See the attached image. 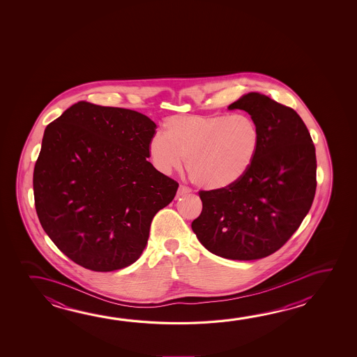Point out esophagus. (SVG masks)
<instances>
[{"instance_id":"obj_1","label":"esophagus","mask_w":357,"mask_h":357,"mask_svg":"<svg viewBox=\"0 0 357 357\" xmlns=\"http://www.w3.org/2000/svg\"><path fill=\"white\" fill-rule=\"evenodd\" d=\"M192 193V189L187 185H181L178 189V195H185V194Z\"/></svg>"}]
</instances>
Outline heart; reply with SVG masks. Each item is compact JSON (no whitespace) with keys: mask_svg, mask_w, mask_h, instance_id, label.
I'll list each match as a JSON object with an SVG mask.
<instances>
[{"mask_svg":"<svg viewBox=\"0 0 357 357\" xmlns=\"http://www.w3.org/2000/svg\"><path fill=\"white\" fill-rule=\"evenodd\" d=\"M164 133L148 143L153 165L163 174L181 169L185 159L190 179L205 189H224L250 169L260 146V130L246 114H184L168 118Z\"/></svg>","mask_w":357,"mask_h":357,"instance_id":"heart-1","label":"heart"}]
</instances>
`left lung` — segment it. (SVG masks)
<instances>
[{"mask_svg":"<svg viewBox=\"0 0 357 357\" xmlns=\"http://www.w3.org/2000/svg\"><path fill=\"white\" fill-rule=\"evenodd\" d=\"M229 109L252 116L260 130L259 151L231 187L199 190L203 209L192 229L218 257L257 260L279 250L309 213L316 192L315 146L298 113L268 96L245 94Z\"/></svg>","mask_w":357,"mask_h":357,"instance_id":"1","label":"left lung"}]
</instances>
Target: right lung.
<instances>
[{
    "mask_svg": "<svg viewBox=\"0 0 357 357\" xmlns=\"http://www.w3.org/2000/svg\"><path fill=\"white\" fill-rule=\"evenodd\" d=\"M157 126L139 112L78 102L50 123L33 170L42 228L72 261L113 271L141 257L178 181L153 167Z\"/></svg>",
    "mask_w": 357,
    "mask_h": 357,
    "instance_id": "right-lung-1",
    "label": "right lung"
}]
</instances>
